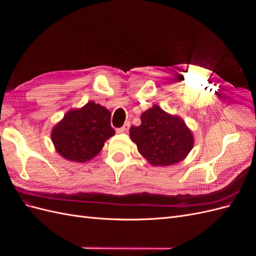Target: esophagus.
<instances>
[{
	"label": "esophagus",
	"instance_id": "1",
	"mask_svg": "<svg viewBox=\"0 0 256 256\" xmlns=\"http://www.w3.org/2000/svg\"><path fill=\"white\" fill-rule=\"evenodd\" d=\"M129 128H130V122H127L124 124L122 127L118 128V129L116 130V131H118V134H122V132H126V131H128V129H129Z\"/></svg>",
	"mask_w": 256,
	"mask_h": 256
}]
</instances>
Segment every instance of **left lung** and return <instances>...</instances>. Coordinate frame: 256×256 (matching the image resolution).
<instances>
[{
	"label": "left lung",
	"instance_id": "obj_1",
	"mask_svg": "<svg viewBox=\"0 0 256 256\" xmlns=\"http://www.w3.org/2000/svg\"><path fill=\"white\" fill-rule=\"evenodd\" d=\"M140 126H131L130 138L150 164L166 166L182 161L193 147V136L184 122L159 106L141 115Z\"/></svg>",
	"mask_w": 256,
	"mask_h": 256
}]
</instances>
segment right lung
Here are the masks:
<instances>
[{"instance_id": "1", "label": "right lung", "mask_w": 256, "mask_h": 256, "mask_svg": "<svg viewBox=\"0 0 256 256\" xmlns=\"http://www.w3.org/2000/svg\"><path fill=\"white\" fill-rule=\"evenodd\" d=\"M115 134L111 113L92 102L72 110L53 128L51 138L58 152L65 159L85 162L102 150L104 142Z\"/></svg>"}]
</instances>
